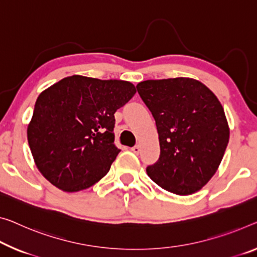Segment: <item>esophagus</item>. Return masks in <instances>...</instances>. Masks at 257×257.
Instances as JSON below:
<instances>
[{
	"label": "esophagus",
	"instance_id": "34e87169",
	"mask_svg": "<svg viewBox=\"0 0 257 257\" xmlns=\"http://www.w3.org/2000/svg\"><path fill=\"white\" fill-rule=\"evenodd\" d=\"M131 151H132L134 154H139V153H140V147H139V146H134V147L131 148Z\"/></svg>",
	"mask_w": 257,
	"mask_h": 257
}]
</instances>
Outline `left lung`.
<instances>
[{"instance_id":"1","label":"left lung","mask_w":257,"mask_h":257,"mask_svg":"<svg viewBox=\"0 0 257 257\" xmlns=\"http://www.w3.org/2000/svg\"><path fill=\"white\" fill-rule=\"evenodd\" d=\"M137 88L156 121L161 148L147 175L173 194L200 191L216 173L230 139L218 98L202 82L184 77L141 81Z\"/></svg>"}]
</instances>
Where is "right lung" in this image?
<instances>
[{
    "instance_id": "obj_1",
    "label": "right lung",
    "mask_w": 257,
    "mask_h": 257,
    "mask_svg": "<svg viewBox=\"0 0 257 257\" xmlns=\"http://www.w3.org/2000/svg\"><path fill=\"white\" fill-rule=\"evenodd\" d=\"M137 89L130 81L66 77L38 96L27 140L45 178L64 192L86 189L108 173L120 151L115 112Z\"/></svg>"
}]
</instances>
